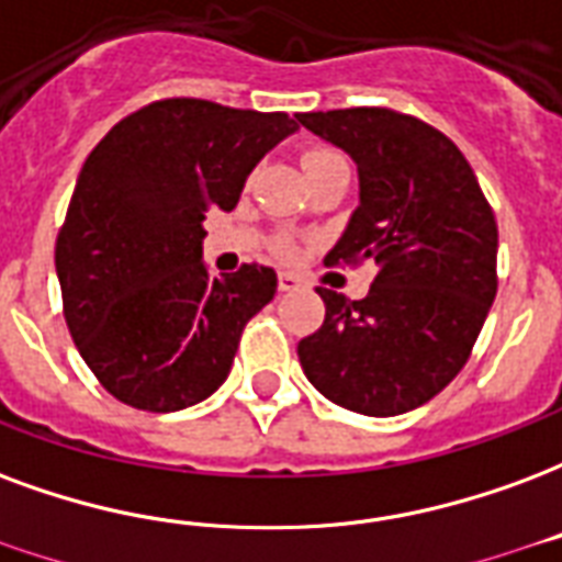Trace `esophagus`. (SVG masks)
<instances>
[{
  "label": "esophagus",
  "instance_id": "obj_1",
  "mask_svg": "<svg viewBox=\"0 0 562 562\" xmlns=\"http://www.w3.org/2000/svg\"><path fill=\"white\" fill-rule=\"evenodd\" d=\"M277 285H280V292H297V289H301V277H294V273H280Z\"/></svg>",
  "mask_w": 562,
  "mask_h": 562
}]
</instances>
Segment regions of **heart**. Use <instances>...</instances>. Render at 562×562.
<instances>
[{
	"label": "heart",
	"mask_w": 562,
	"mask_h": 562,
	"mask_svg": "<svg viewBox=\"0 0 562 562\" xmlns=\"http://www.w3.org/2000/svg\"><path fill=\"white\" fill-rule=\"evenodd\" d=\"M330 164H345L342 154H336L334 148H310V151L303 154V169L310 172V169H322V166ZM282 256H294L292 244H282Z\"/></svg>",
	"instance_id": "1"
}]
</instances>
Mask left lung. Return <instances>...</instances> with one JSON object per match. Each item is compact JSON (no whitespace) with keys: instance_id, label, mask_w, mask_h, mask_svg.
I'll list each match as a JSON object with an SVG mask.
<instances>
[{"instance_id":"left-lung-1","label":"left lung","mask_w":562,"mask_h":562,"mask_svg":"<svg viewBox=\"0 0 562 562\" xmlns=\"http://www.w3.org/2000/svg\"><path fill=\"white\" fill-rule=\"evenodd\" d=\"M297 122L357 164L360 205L324 265H375L363 301L318 289L324 324L297 342L303 375L334 405L396 417L438 396L497 294V223L452 139L384 106Z\"/></svg>"}]
</instances>
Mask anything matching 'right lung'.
Masks as SVG:
<instances>
[{
    "label": "right lung",
    "mask_w": 562,
    "mask_h": 562,
    "mask_svg": "<svg viewBox=\"0 0 562 562\" xmlns=\"http://www.w3.org/2000/svg\"><path fill=\"white\" fill-rule=\"evenodd\" d=\"M294 131L285 112L169 98L131 112L86 157L56 273L70 336L119 402L169 414L226 381L277 273L244 265L211 277L202 220L238 205L249 172Z\"/></svg>",
    "instance_id": "obj_1"
}]
</instances>
